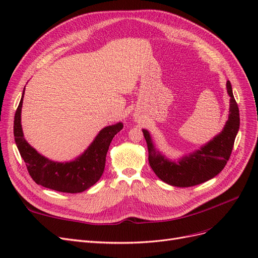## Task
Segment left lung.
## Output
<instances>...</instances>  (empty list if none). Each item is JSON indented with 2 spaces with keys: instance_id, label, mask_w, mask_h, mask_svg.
Masks as SVG:
<instances>
[{
  "instance_id": "left-lung-1",
  "label": "left lung",
  "mask_w": 258,
  "mask_h": 258,
  "mask_svg": "<svg viewBox=\"0 0 258 258\" xmlns=\"http://www.w3.org/2000/svg\"><path fill=\"white\" fill-rule=\"evenodd\" d=\"M226 87L230 97L228 120L220 135L192 154L184 156L177 161L169 160L156 150L150 132L142 130L148 148V162L161 181L176 187H190L209 181L224 169L229 160L240 126L239 107L229 81Z\"/></svg>"
}]
</instances>
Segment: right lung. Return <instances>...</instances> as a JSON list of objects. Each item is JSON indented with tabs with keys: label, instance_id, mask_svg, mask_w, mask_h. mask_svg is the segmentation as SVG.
<instances>
[{
	"label": "right lung",
	"instance_id": "1",
	"mask_svg": "<svg viewBox=\"0 0 258 258\" xmlns=\"http://www.w3.org/2000/svg\"><path fill=\"white\" fill-rule=\"evenodd\" d=\"M23 95L25 89L15 114L14 137L21 157L26 162L28 172L33 181L46 188L70 194L82 192L96 184L104 171L108 147L115 135L122 129V123L118 122L103 128L87 150L75 160L69 162L52 161L38 154L23 138L21 128Z\"/></svg>",
	"mask_w": 258,
	"mask_h": 258
}]
</instances>
